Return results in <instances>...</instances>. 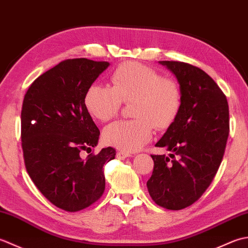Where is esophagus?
Returning <instances> with one entry per match:
<instances>
[{
	"instance_id": "esophagus-1",
	"label": "esophagus",
	"mask_w": 248,
	"mask_h": 248,
	"mask_svg": "<svg viewBox=\"0 0 248 248\" xmlns=\"http://www.w3.org/2000/svg\"><path fill=\"white\" fill-rule=\"evenodd\" d=\"M128 156H132V155L129 154V152H127V151H123V150L117 152V157H119V159H125V157H128Z\"/></svg>"
}]
</instances>
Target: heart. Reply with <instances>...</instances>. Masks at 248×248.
<instances>
[{"label": "heart", "mask_w": 248, "mask_h": 248, "mask_svg": "<svg viewBox=\"0 0 248 248\" xmlns=\"http://www.w3.org/2000/svg\"><path fill=\"white\" fill-rule=\"evenodd\" d=\"M112 87L93 84L87 89L84 104L93 118L108 121L118 114L123 103H132L134 119L119 120L103 131L105 143L132 152L152 138L154 127H170L180 112L181 88L175 78L136 62L120 64L110 76Z\"/></svg>", "instance_id": "heart-1"}]
</instances>
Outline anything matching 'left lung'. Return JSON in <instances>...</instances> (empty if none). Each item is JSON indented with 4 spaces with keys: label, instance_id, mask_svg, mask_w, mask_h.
Returning a JSON list of instances; mask_svg holds the SVG:
<instances>
[{
    "label": "left lung",
    "instance_id": "1",
    "mask_svg": "<svg viewBox=\"0 0 248 248\" xmlns=\"http://www.w3.org/2000/svg\"><path fill=\"white\" fill-rule=\"evenodd\" d=\"M161 64L175 73L182 101L155 145L171 151V160L151 155L155 166L147 187L157 205L181 210L197 202L217 175L229 134V108L222 89L200 68L178 61Z\"/></svg>",
    "mask_w": 248,
    "mask_h": 248
}]
</instances>
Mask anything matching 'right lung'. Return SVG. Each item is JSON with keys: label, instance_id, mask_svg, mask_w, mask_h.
<instances>
[{"label": "right lung", "instance_id": "1", "mask_svg": "<svg viewBox=\"0 0 248 248\" xmlns=\"http://www.w3.org/2000/svg\"><path fill=\"white\" fill-rule=\"evenodd\" d=\"M108 62L70 59L31 83L21 110V140L26 171L41 194L67 212L94 203L105 189L103 166L115 159L113 147L86 158L100 131L84 104L87 89Z\"/></svg>", "mask_w": 248, "mask_h": 248}]
</instances>
